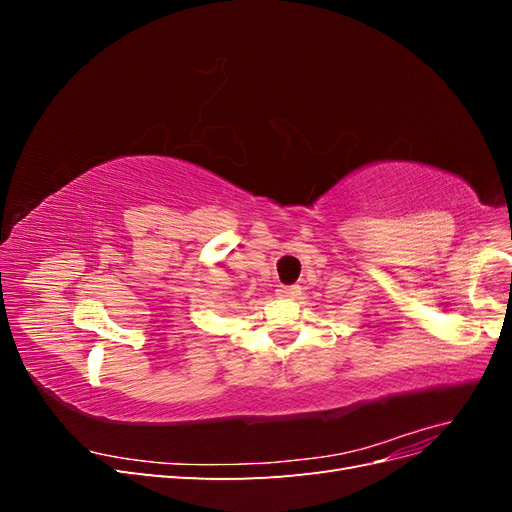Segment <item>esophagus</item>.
<instances>
[{"instance_id":"obj_1","label":"esophagus","mask_w":512,"mask_h":512,"mask_svg":"<svg viewBox=\"0 0 512 512\" xmlns=\"http://www.w3.org/2000/svg\"><path fill=\"white\" fill-rule=\"evenodd\" d=\"M299 292H301L299 286H280V288H277V294H280V297H284V299H294Z\"/></svg>"}]
</instances>
